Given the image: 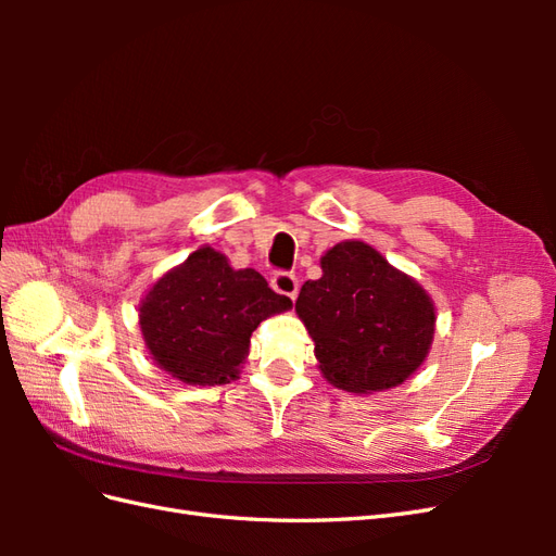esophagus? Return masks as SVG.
Listing matches in <instances>:
<instances>
[{
    "mask_svg": "<svg viewBox=\"0 0 556 556\" xmlns=\"http://www.w3.org/2000/svg\"><path fill=\"white\" fill-rule=\"evenodd\" d=\"M271 288L278 292V294H282V296H288V299H296V294H299V280H296V276H292V274H285V271H280V274H276L274 278H271Z\"/></svg>",
    "mask_w": 556,
    "mask_h": 556,
    "instance_id": "34e87169",
    "label": "esophagus"
}]
</instances>
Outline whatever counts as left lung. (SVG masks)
I'll list each match as a JSON object with an SVG mask.
<instances>
[{"label":"left lung","instance_id":"obj_1","mask_svg":"<svg viewBox=\"0 0 556 556\" xmlns=\"http://www.w3.org/2000/svg\"><path fill=\"white\" fill-rule=\"evenodd\" d=\"M319 266L323 276L304 282L294 311L327 382L352 394L406 382L433 343L435 306L427 290L355 239L329 248Z\"/></svg>","mask_w":556,"mask_h":556}]
</instances>
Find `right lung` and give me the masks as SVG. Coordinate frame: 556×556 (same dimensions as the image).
Segmentation results:
<instances>
[{
    "label": "right lung",
    "mask_w": 556,
    "mask_h": 556,
    "mask_svg": "<svg viewBox=\"0 0 556 556\" xmlns=\"http://www.w3.org/2000/svg\"><path fill=\"white\" fill-rule=\"evenodd\" d=\"M292 308L255 268H231L223 252L197 248L166 271L139 304L148 355L185 384L237 380L260 323Z\"/></svg>",
    "instance_id": "1"
}]
</instances>
